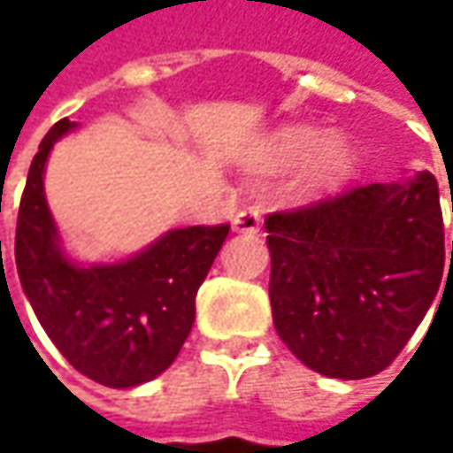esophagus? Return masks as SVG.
<instances>
[{
  "instance_id": "obj_1",
  "label": "esophagus",
  "mask_w": 453,
  "mask_h": 453,
  "mask_svg": "<svg viewBox=\"0 0 453 453\" xmlns=\"http://www.w3.org/2000/svg\"><path fill=\"white\" fill-rule=\"evenodd\" d=\"M232 224H234L236 232H257L262 226V211H259V206H244V209H239Z\"/></svg>"
}]
</instances>
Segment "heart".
<instances>
[{
  "label": "heart",
  "instance_id": "obj_1",
  "mask_svg": "<svg viewBox=\"0 0 453 453\" xmlns=\"http://www.w3.org/2000/svg\"><path fill=\"white\" fill-rule=\"evenodd\" d=\"M315 143H318V133L315 131H310V128H288V131L280 133L277 141H274V158L285 165L300 164ZM348 165H350L348 146L340 138H327L312 156L310 183L315 188L333 186L348 173Z\"/></svg>",
  "mask_w": 453,
  "mask_h": 453
}]
</instances>
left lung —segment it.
<instances>
[{
  "instance_id": "obj_1",
  "label": "left lung",
  "mask_w": 453,
  "mask_h": 453,
  "mask_svg": "<svg viewBox=\"0 0 453 453\" xmlns=\"http://www.w3.org/2000/svg\"><path fill=\"white\" fill-rule=\"evenodd\" d=\"M265 226L272 318L289 350L327 378L386 371L444 277L436 179L353 186L272 211Z\"/></svg>"
}]
</instances>
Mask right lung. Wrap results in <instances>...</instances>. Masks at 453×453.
Instances as JSON below:
<instances>
[{
    "label": "right lung",
    "mask_w": 453,
    "mask_h": 453,
    "mask_svg": "<svg viewBox=\"0 0 453 453\" xmlns=\"http://www.w3.org/2000/svg\"><path fill=\"white\" fill-rule=\"evenodd\" d=\"M55 123L35 153L17 217V272L37 320L65 360L108 388L146 383L176 360L196 315V292L229 224L186 226L120 265L78 267L62 257L44 201V161L62 133Z\"/></svg>",
    "instance_id": "add662e5"
}]
</instances>
